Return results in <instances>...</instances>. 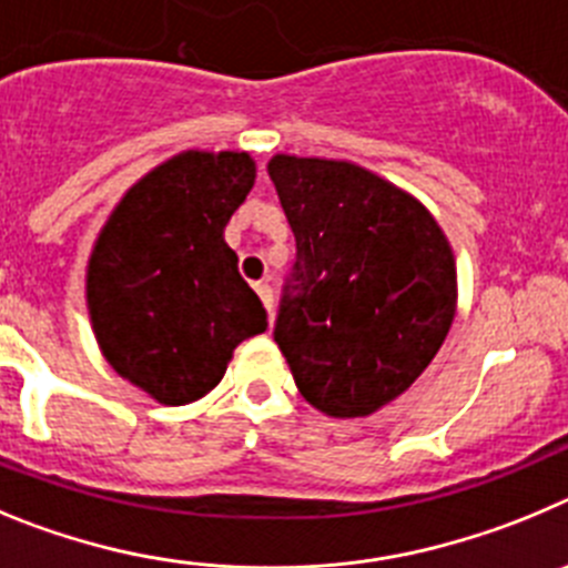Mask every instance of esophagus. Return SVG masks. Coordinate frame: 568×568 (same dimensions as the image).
Here are the masks:
<instances>
[{"label": "esophagus", "instance_id": "34e87169", "mask_svg": "<svg viewBox=\"0 0 568 568\" xmlns=\"http://www.w3.org/2000/svg\"><path fill=\"white\" fill-rule=\"evenodd\" d=\"M254 291H257L260 300H263V305H265V311H268V316H272V311H274V291H272V285H268V283H257V285H254Z\"/></svg>", "mask_w": 568, "mask_h": 568}]
</instances>
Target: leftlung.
<instances>
[{"instance_id":"1","label":"left lung","mask_w":568,"mask_h":568,"mask_svg":"<svg viewBox=\"0 0 568 568\" xmlns=\"http://www.w3.org/2000/svg\"><path fill=\"white\" fill-rule=\"evenodd\" d=\"M268 178L296 237L274 342L308 405L371 416L447 339L456 254L410 192L359 163L274 155Z\"/></svg>"}]
</instances>
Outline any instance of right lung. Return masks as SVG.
Masks as SVG:
<instances>
[{
  "mask_svg": "<svg viewBox=\"0 0 568 568\" xmlns=\"http://www.w3.org/2000/svg\"><path fill=\"white\" fill-rule=\"evenodd\" d=\"M248 152L186 150L112 209L87 263V308L112 371L161 405L223 379L234 347L268 328L223 229L252 192Z\"/></svg>",
  "mask_w": 568,
  "mask_h": 568,
  "instance_id": "obj_1",
  "label": "right lung"
}]
</instances>
